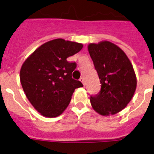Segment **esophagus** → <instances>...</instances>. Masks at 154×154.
I'll return each instance as SVG.
<instances>
[{"instance_id":"esophagus-1","label":"esophagus","mask_w":154,"mask_h":154,"mask_svg":"<svg viewBox=\"0 0 154 154\" xmlns=\"http://www.w3.org/2000/svg\"><path fill=\"white\" fill-rule=\"evenodd\" d=\"M79 80H80V81H81V82L82 84H83V85H84V84H85V79H84L83 77H82V78H80Z\"/></svg>"}]
</instances>
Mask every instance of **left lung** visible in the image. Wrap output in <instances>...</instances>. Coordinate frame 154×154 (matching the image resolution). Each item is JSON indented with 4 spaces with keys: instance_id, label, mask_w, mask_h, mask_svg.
Here are the masks:
<instances>
[{
    "instance_id": "1",
    "label": "left lung",
    "mask_w": 154,
    "mask_h": 154,
    "mask_svg": "<svg viewBox=\"0 0 154 154\" xmlns=\"http://www.w3.org/2000/svg\"><path fill=\"white\" fill-rule=\"evenodd\" d=\"M99 75L101 90L90 96L93 109L102 116L118 113L127 106L137 89V76L124 51L108 41L88 45Z\"/></svg>"
}]
</instances>
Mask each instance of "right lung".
<instances>
[{
  "label": "right lung",
  "instance_id": "obj_1",
  "mask_svg": "<svg viewBox=\"0 0 154 154\" xmlns=\"http://www.w3.org/2000/svg\"><path fill=\"white\" fill-rule=\"evenodd\" d=\"M82 47L81 43L54 39L38 48L22 64L20 80L23 90L43 116H60L69 106L75 89L83 86L72 78L76 64L67 61Z\"/></svg>",
  "mask_w": 154,
  "mask_h": 154
}]
</instances>
